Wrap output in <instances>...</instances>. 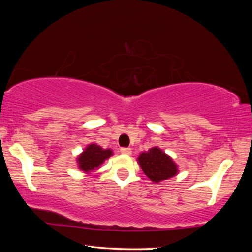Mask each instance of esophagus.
Segmentation results:
<instances>
[{
    "mask_svg": "<svg viewBox=\"0 0 252 252\" xmlns=\"http://www.w3.org/2000/svg\"><path fill=\"white\" fill-rule=\"evenodd\" d=\"M120 152L123 155H127V156H130V155L132 154V149L131 148H126V147H122L120 149Z\"/></svg>",
    "mask_w": 252,
    "mask_h": 252,
    "instance_id": "34e87169",
    "label": "esophagus"
}]
</instances>
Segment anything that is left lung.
<instances>
[{"mask_svg": "<svg viewBox=\"0 0 252 252\" xmlns=\"http://www.w3.org/2000/svg\"><path fill=\"white\" fill-rule=\"evenodd\" d=\"M137 163L154 183L171 179L179 173V165L173 161L172 157L158 146H154L138 155Z\"/></svg>", "mask_w": 252, "mask_h": 252, "instance_id": "left-lung-1", "label": "left lung"}]
</instances>
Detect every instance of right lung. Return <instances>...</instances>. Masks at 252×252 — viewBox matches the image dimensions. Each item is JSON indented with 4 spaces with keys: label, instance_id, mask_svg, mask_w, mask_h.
I'll return each mask as SVG.
<instances>
[{
    "label": "right lung",
    "instance_id": "right-lung-1",
    "mask_svg": "<svg viewBox=\"0 0 252 252\" xmlns=\"http://www.w3.org/2000/svg\"><path fill=\"white\" fill-rule=\"evenodd\" d=\"M114 152L110 148H103L96 143H91L83 149L81 154L78 155L76 159L78 169L83 173H91L100 168L107 159H109Z\"/></svg>",
    "mask_w": 252,
    "mask_h": 252
}]
</instances>
